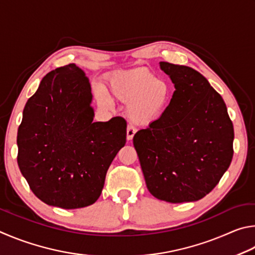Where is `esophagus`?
Returning a JSON list of instances; mask_svg holds the SVG:
<instances>
[{
    "label": "esophagus",
    "instance_id": "1",
    "mask_svg": "<svg viewBox=\"0 0 255 255\" xmlns=\"http://www.w3.org/2000/svg\"><path fill=\"white\" fill-rule=\"evenodd\" d=\"M136 132V128L134 127H132V125H128V128H127V137L128 140H132L133 136H134Z\"/></svg>",
    "mask_w": 255,
    "mask_h": 255
}]
</instances>
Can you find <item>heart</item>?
I'll return each mask as SVG.
<instances>
[{"mask_svg":"<svg viewBox=\"0 0 255 255\" xmlns=\"http://www.w3.org/2000/svg\"><path fill=\"white\" fill-rule=\"evenodd\" d=\"M109 89L112 96L127 104L125 114L132 123L149 125L158 121L170 104L173 89L167 80L157 77L145 67L121 70L111 76ZM98 105L110 109L111 102L104 92L97 89Z\"/></svg>","mask_w":255,"mask_h":255,"instance_id":"obj_1","label":"heart"}]
</instances>
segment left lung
Segmentation results:
<instances>
[{
    "label": "left lung",
    "instance_id": "left-lung-1",
    "mask_svg": "<svg viewBox=\"0 0 255 255\" xmlns=\"http://www.w3.org/2000/svg\"><path fill=\"white\" fill-rule=\"evenodd\" d=\"M175 85L164 114L133 137L148 190L178 204L215 188L233 158L234 128L222 96L188 66L160 61Z\"/></svg>",
    "mask_w": 255,
    "mask_h": 255
}]
</instances>
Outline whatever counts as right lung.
<instances>
[{
  "label": "right lung",
  "instance_id": "right-lung-1",
  "mask_svg": "<svg viewBox=\"0 0 255 255\" xmlns=\"http://www.w3.org/2000/svg\"><path fill=\"white\" fill-rule=\"evenodd\" d=\"M91 85L75 64L42 78L17 130V164L43 203L64 209L89 206L127 142L122 118L93 122Z\"/></svg>",
  "mask_w": 255,
  "mask_h": 255
}]
</instances>
